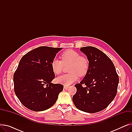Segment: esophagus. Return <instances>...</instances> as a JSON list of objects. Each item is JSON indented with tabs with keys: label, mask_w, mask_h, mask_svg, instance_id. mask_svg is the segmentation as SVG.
Wrapping results in <instances>:
<instances>
[{
	"label": "esophagus",
	"mask_w": 132,
	"mask_h": 132,
	"mask_svg": "<svg viewBox=\"0 0 132 132\" xmlns=\"http://www.w3.org/2000/svg\"><path fill=\"white\" fill-rule=\"evenodd\" d=\"M69 87H69L68 86H65V85L64 86V88H65V89H66V90H67Z\"/></svg>",
	"instance_id": "34e87169"
}]
</instances>
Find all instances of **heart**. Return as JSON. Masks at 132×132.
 Wrapping results in <instances>:
<instances>
[{
    "label": "heart",
    "mask_w": 132,
    "mask_h": 132,
    "mask_svg": "<svg viewBox=\"0 0 132 132\" xmlns=\"http://www.w3.org/2000/svg\"><path fill=\"white\" fill-rule=\"evenodd\" d=\"M61 60L54 58L51 61V66L55 74H59L63 70L64 66L68 65L67 74L62 75L55 79L59 84L68 86L77 81L78 77L85 76L89 68L88 59L81 56L79 53L73 50H67L61 54Z\"/></svg>",
    "instance_id": "1"
}]
</instances>
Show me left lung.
Instances as JSON below:
<instances>
[{
  "label": "left lung",
  "instance_id": "obj_1",
  "mask_svg": "<svg viewBox=\"0 0 132 132\" xmlns=\"http://www.w3.org/2000/svg\"><path fill=\"white\" fill-rule=\"evenodd\" d=\"M80 50L87 55L89 68L84 79L75 85L77 92L73 102L82 111L98 112L107 108L116 97L118 75L112 60L97 48L88 46L81 47Z\"/></svg>",
  "mask_w": 132,
  "mask_h": 132
}]
</instances>
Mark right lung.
<instances>
[{"label":"right lung","mask_w":132,"mask_h":132,"mask_svg":"<svg viewBox=\"0 0 132 132\" xmlns=\"http://www.w3.org/2000/svg\"><path fill=\"white\" fill-rule=\"evenodd\" d=\"M62 47L39 46L21 59L13 75L14 89L22 104L34 111L51 108L64 86L51 82L54 79L51 63Z\"/></svg>","instance_id":"right-lung-1"}]
</instances>
